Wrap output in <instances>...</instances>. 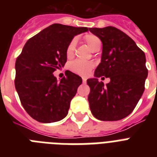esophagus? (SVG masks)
<instances>
[{
  "mask_svg": "<svg viewBox=\"0 0 157 157\" xmlns=\"http://www.w3.org/2000/svg\"><path fill=\"white\" fill-rule=\"evenodd\" d=\"M82 82H83V83H86V77H82Z\"/></svg>",
  "mask_w": 157,
  "mask_h": 157,
  "instance_id": "34e87169",
  "label": "esophagus"
}]
</instances>
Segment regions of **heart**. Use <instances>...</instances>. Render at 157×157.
Masks as SVG:
<instances>
[{
    "label": "heart",
    "mask_w": 157,
    "mask_h": 157,
    "mask_svg": "<svg viewBox=\"0 0 157 157\" xmlns=\"http://www.w3.org/2000/svg\"><path fill=\"white\" fill-rule=\"evenodd\" d=\"M86 42L89 45V47L92 51H94L98 48L101 47L102 45V41L99 38L95 35L93 34H88V35L85 36L84 37ZM76 46V40L74 38L70 41V43L67 45L66 50L67 56L70 58L73 55ZM93 63L90 62H85L81 61V60H75V61L71 62L70 65H69V69L71 70L72 72L77 74L79 76H87L90 72L91 69L93 68Z\"/></svg>",
    "instance_id": "1"
}]
</instances>
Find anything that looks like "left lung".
<instances>
[{
    "label": "left lung",
    "mask_w": 157,
    "mask_h": 157,
    "mask_svg": "<svg viewBox=\"0 0 157 157\" xmlns=\"http://www.w3.org/2000/svg\"><path fill=\"white\" fill-rule=\"evenodd\" d=\"M89 30L103 43L95 77L87 80L90 88V108L98 120L119 121L133 112L144 94L148 73L145 54L129 36L117 28L109 26ZM102 75L111 80L106 86L98 80Z\"/></svg>",
    "instance_id": "obj_1"
}]
</instances>
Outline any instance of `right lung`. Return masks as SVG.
<instances>
[{"label": "right lung", "mask_w": 157, "mask_h": 157, "mask_svg": "<svg viewBox=\"0 0 157 157\" xmlns=\"http://www.w3.org/2000/svg\"><path fill=\"white\" fill-rule=\"evenodd\" d=\"M87 28L54 23L30 38L15 62L14 85L23 108L41 123L61 121L82 83L81 77L68 71L60 81L53 75L67 62L66 50L75 36Z\"/></svg>", "instance_id": "right-lung-1"}]
</instances>
